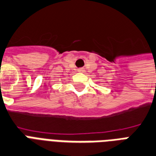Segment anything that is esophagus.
<instances>
[{"instance_id": "obj_1", "label": "esophagus", "mask_w": 156, "mask_h": 156, "mask_svg": "<svg viewBox=\"0 0 156 156\" xmlns=\"http://www.w3.org/2000/svg\"><path fill=\"white\" fill-rule=\"evenodd\" d=\"M78 71H79V72H83V71H84V69H83V68H80L79 70H78Z\"/></svg>"}]
</instances>
